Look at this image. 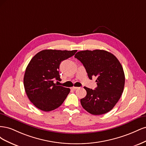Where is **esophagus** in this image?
<instances>
[{
    "label": "esophagus",
    "mask_w": 146,
    "mask_h": 146,
    "mask_svg": "<svg viewBox=\"0 0 146 146\" xmlns=\"http://www.w3.org/2000/svg\"><path fill=\"white\" fill-rule=\"evenodd\" d=\"M78 87H76V86H72V88H71V89L72 90H77V89H78Z\"/></svg>",
    "instance_id": "34e87169"
}]
</instances>
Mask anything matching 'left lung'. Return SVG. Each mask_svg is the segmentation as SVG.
<instances>
[{
  "label": "left lung",
  "instance_id": "8db88e82",
  "mask_svg": "<svg viewBox=\"0 0 146 146\" xmlns=\"http://www.w3.org/2000/svg\"><path fill=\"white\" fill-rule=\"evenodd\" d=\"M75 58L83 64L90 79L97 77L95 90L84 87L86 96L80 100L82 107L94 115L108 113L123 91L125 75L121 64L111 53L104 50L80 51Z\"/></svg>",
  "mask_w": 146,
  "mask_h": 146
}]
</instances>
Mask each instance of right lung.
Returning a JSON list of instances; mask_svg holds the SVG:
<instances>
[{
	"instance_id": "add662e5",
	"label": "right lung",
	"mask_w": 146,
	"mask_h": 146,
	"mask_svg": "<svg viewBox=\"0 0 146 146\" xmlns=\"http://www.w3.org/2000/svg\"><path fill=\"white\" fill-rule=\"evenodd\" d=\"M74 50L46 49L35 55L29 62L24 77V85L29 100L44 111H52L63 103L69 88L58 86L54 81H61L60 64L73 56Z\"/></svg>"
}]
</instances>
